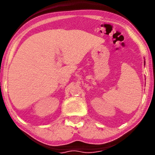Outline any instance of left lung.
<instances>
[{
	"instance_id": "obj_1",
	"label": "left lung",
	"mask_w": 155,
	"mask_h": 155,
	"mask_svg": "<svg viewBox=\"0 0 155 155\" xmlns=\"http://www.w3.org/2000/svg\"><path fill=\"white\" fill-rule=\"evenodd\" d=\"M144 65H145V61H144Z\"/></svg>"
}]
</instances>
